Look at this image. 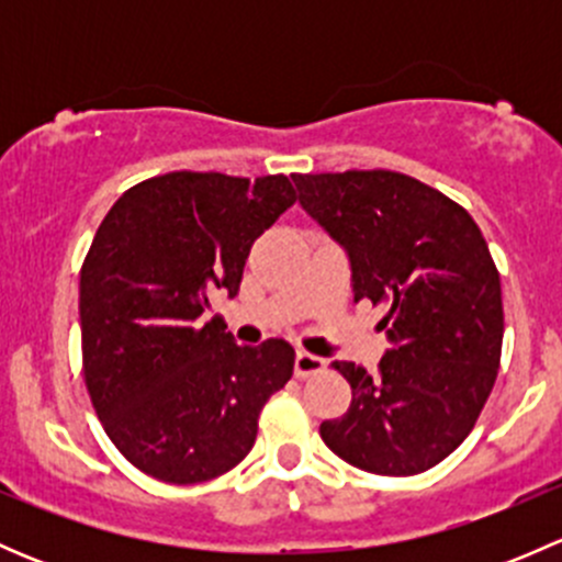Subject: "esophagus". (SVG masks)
Listing matches in <instances>:
<instances>
[{"label": "esophagus", "instance_id": "esophagus-1", "mask_svg": "<svg viewBox=\"0 0 562 562\" xmlns=\"http://www.w3.org/2000/svg\"><path fill=\"white\" fill-rule=\"evenodd\" d=\"M293 370H296L299 378L321 375V372H326V359L307 353V350H299V353H296V364H293Z\"/></svg>", "mask_w": 562, "mask_h": 562}]
</instances>
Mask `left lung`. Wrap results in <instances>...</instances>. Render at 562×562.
<instances>
[{
	"mask_svg": "<svg viewBox=\"0 0 562 562\" xmlns=\"http://www.w3.org/2000/svg\"><path fill=\"white\" fill-rule=\"evenodd\" d=\"M299 203L345 247L353 302L383 310L394 348L372 378L334 361L353 400L321 424L339 459L416 475L470 435L503 348L501 274L475 220L435 187L396 171L293 173Z\"/></svg>",
	"mask_w": 562,
	"mask_h": 562,
	"instance_id": "1",
	"label": "left lung"
}]
</instances>
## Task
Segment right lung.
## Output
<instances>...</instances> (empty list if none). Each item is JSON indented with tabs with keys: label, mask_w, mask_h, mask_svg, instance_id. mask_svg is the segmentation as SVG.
Segmentation results:
<instances>
[{
	"label": "right lung",
	"mask_w": 562,
	"mask_h": 562,
	"mask_svg": "<svg viewBox=\"0 0 562 562\" xmlns=\"http://www.w3.org/2000/svg\"><path fill=\"white\" fill-rule=\"evenodd\" d=\"M293 203L282 173L173 171L130 187L100 223L81 266L83 381L111 443L151 479L228 473L291 381L285 339L236 345L206 313L239 293L249 247Z\"/></svg>",
	"instance_id": "right-lung-1"
}]
</instances>
